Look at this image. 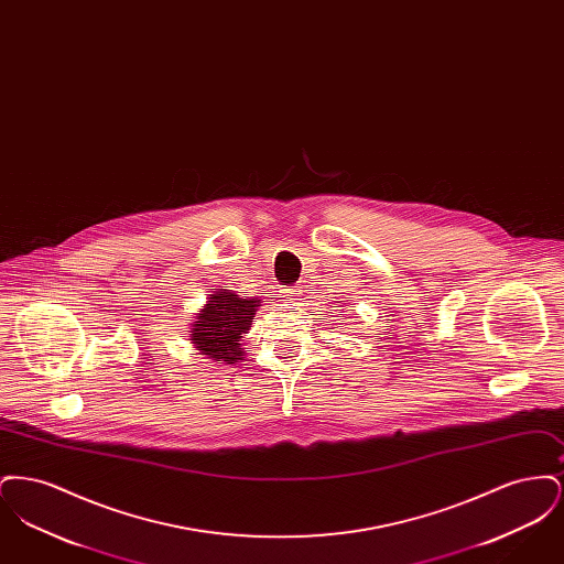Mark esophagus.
<instances>
[{"label":"esophagus","mask_w":564,"mask_h":564,"mask_svg":"<svg viewBox=\"0 0 564 564\" xmlns=\"http://www.w3.org/2000/svg\"><path fill=\"white\" fill-rule=\"evenodd\" d=\"M283 294L288 295L290 300H297L300 292H297V290H283Z\"/></svg>","instance_id":"obj_1"}]
</instances>
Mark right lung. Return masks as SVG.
Masks as SVG:
<instances>
[{
	"label": "right lung",
	"mask_w": 564,
	"mask_h": 564,
	"mask_svg": "<svg viewBox=\"0 0 564 564\" xmlns=\"http://www.w3.org/2000/svg\"><path fill=\"white\" fill-rule=\"evenodd\" d=\"M258 297H239L232 290H217L189 323V340L194 349L217 364H239L245 359L242 336L249 334Z\"/></svg>",
	"instance_id": "1"
}]
</instances>
